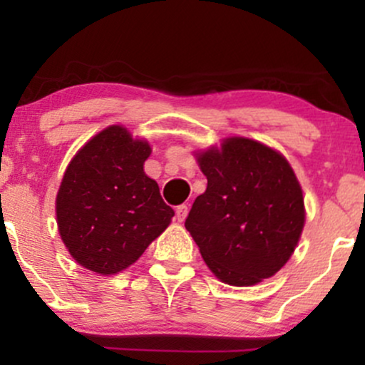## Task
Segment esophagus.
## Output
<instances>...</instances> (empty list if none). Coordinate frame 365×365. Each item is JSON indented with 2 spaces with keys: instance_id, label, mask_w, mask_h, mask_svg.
Segmentation results:
<instances>
[{
  "instance_id": "obj_1",
  "label": "esophagus",
  "mask_w": 365,
  "mask_h": 365,
  "mask_svg": "<svg viewBox=\"0 0 365 365\" xmlns=\"http://www.w3.org/2000/svg\"><path fill=\"white\" fill-rule=\"evenodd\" d=\"M175 212H177V220L182 223V221H185V217L188 215V206L187 204H182V206H178L177 209H175Z\"/></svg>"
}]
</instances>
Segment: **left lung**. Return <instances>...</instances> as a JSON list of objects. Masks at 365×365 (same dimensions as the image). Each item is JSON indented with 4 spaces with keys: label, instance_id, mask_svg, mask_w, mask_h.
Here are the masks:
<instances>
[{
    "label": "left lung",
    "instance_id": "8db88e82",
    "mask_svg": "<svg viewBox=\"0 0 365 365\" xmlns=\"http://www.w3.org/2000/svg\"><path fill=\"white\" fill-rule=\"evenodd\" d=\"M207 188L185 228L223 283L250 287L287 264L302 235L304 195L282 154L245 137L197 154Z\"/></svg>",
    "mask_w": 365,
    "mask_h": 365
}]
</instances>
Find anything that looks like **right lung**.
I'll list each match as a JSON object with an SVG mask.
<instances>
[{
	"instance_id": "obj_1",
	"label": "right lung",
	"mask_w": 365,
	"mask_h": 365,
	"mask_svg": "<svg viewBox=\"0 0 365 365\" xmlns=\"http://www.w3.org/2000/svg\"><path fill=\"white\" fill-rule=\"evenodd\" d=\"M150 145L120 125L94 135L75 154L56 195L60 237L94 273L127 269L168 228L175 211L144 173Z\"/></svg>"
}]
</instances>
